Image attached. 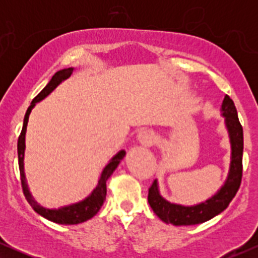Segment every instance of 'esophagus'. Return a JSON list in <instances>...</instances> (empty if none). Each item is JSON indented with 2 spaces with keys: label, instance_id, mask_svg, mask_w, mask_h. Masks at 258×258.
I'll return each instance as SVG.
<instances>
[{
  "label": "esophagus",
  "instance_id": "esophagus-1",
  "mask_svg": "<svg viewBox=\"0 0 258 258\" xmlns=\"http://www.w3.org/2000/svg\"><path fill=\"white\" fill-rule=\"evenodd\" d=\"M138 141L142 146L150 147L155 142V136H154V132L150 131V130H144V131H142L138 135Z\"/></svg>",
  "mask_w": 258,
  "mask_h": 258
}]
</instances>
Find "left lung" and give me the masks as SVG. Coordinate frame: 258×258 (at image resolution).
<instances>
[{"label":"left lung","mask_w":258,"mask_h":258,"mask_svg":"<svg viewBox=\"0 0 258 258\" xmlns=\"http://www.w3.org/2000/svg\"><path fill=\"white\" fill-rule=\"evenodd\" d=\"M222 115L229 133L230 146H232V161L229 173L220 190L214 197L194 206H183L171 204L160 195L158 182L154 180L148 193V203L156 216L173 226H193L204 223L220 215L227 209L230 201L240 188L242 177V149H244V135L242 126L239 121L238 112L234 102L229 96H226L222 103Z\"/></svg>","instance_id":"obj_1"}]
</instances>
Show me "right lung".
<instances>
[{
	"label": "right lung",
	"instance_id": "1",
	"mask_svg": "<svg viewBox=\"0 0 258 258\" xmlns=\"http://www.w3.org/2000/svg\"><path fill=\"white\" fill-rule=\"evenodd\" d=\"M73 68H68V69L59 70L53 75L51 81L47 84L46 87L43 88L40 93L32 99L30 106L26 110L24 122H23V128L22 132H20L19 138H18V161H19V171H20V180H22V188L23 193H24L26 200L28 203L32 206V209L43 216L47 220L54 222V223L59 224H78L82 223V222L90 220V218L93 217L97 212L99 211L100 207H102L103 203L105 200L106 195V180H108L109 177L111 176L112 172L115 171V168L117 167V165L120 164L121 160L125 156V150H121L116 154V155L112 158L110 161L108 162V165L103 168L102 173H100V177L98 179V184H97L96 188L93 189L90 197L86 198L85 200L80 201V203L73 204V205L60 207L58 210H51V209H44V207L40 206L38 204L32 199V195L29 191L28 184H26V178L24 173V150H25V133H26V126H28L29 121V115L34 108L35 104L43 98H46L51 92L54 90L57 86L60 84L64 80L69 79L70 75L73 74Z\"/></svg>",
	"mask_w": 258,
	"mask_h": 258
}]
</instances>
